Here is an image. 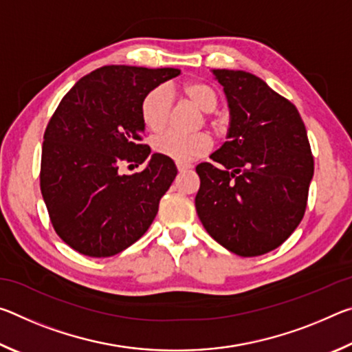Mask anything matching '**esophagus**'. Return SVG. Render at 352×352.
Listing matches in <instances>:
<instances>
[{"label": "esophagus", "instance_id": "34e87169", "mask_svg": "<svg viewBox=\"0 0 352 352\" xmlns=\"http://www.w3.org/2000/svg\"><path fill=\"white\" fill-rule=\"evenodd\" d=\"M177 169L180 170V172L189 170V169H192V164H188V163H180V162H177Z\"/></svg>", "mask_w": 352, "mask_h": 352}]
</instances>
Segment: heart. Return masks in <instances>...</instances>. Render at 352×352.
<instances>
[{
	"label": "heart",
	"instance_id": "heart-1",
	"mask_svg": "<svg viewBox=\"0 0 352 352\" xmlns=\"http://www.w3.org/2000/svg\"><path fill=\"white\" fill-rule=\"evenodd\" d=\"M182 96L195 109L205 113L214 110L217 98L210 87L200 82H188L180 88ZM141 118L146 127L162 130L169 118V94L164 88L148 91L141 102ZM152 148L157 153L180 163L194 162L211 148V138L205 132L182 135L177 132H163L152 140Z\"/></svg>",
	"mask_w": 352,
	"mask_h": 352
}]
</instances>
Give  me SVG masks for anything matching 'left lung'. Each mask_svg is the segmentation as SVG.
<instances>
[{"label":"left lung","mask_w":352,"mask_h":352,"mask_svg":"<svg viewBox=\"0 0 352 352\" xmlns=\"http://www.w3.org/2000/svg\"><path fill=\"white\" fill-rule=\"evenodd\" d=\"M230 110L226 141L195 170V210L214 241L243 258L269 253L305 216L314 158L295 105L247 71L212 69Z\"/></svg>","instance_id":"left-lung-1"}]
</instances>
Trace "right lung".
Listing matches in <instances>:
<instances>
[{
  "label": "right lung",
  "mask_w": 352,
  "mask_h": 352,
  "mask_svg": "<svg viewBox=\"0 0 352 352\" xmlns=\"http://www.w3.org/2000/svg\"><path fill=\"white\" fill-rule=\"evenodd\" d=\"M180 69L111 65L83 76L65 94L43 136L40 188L52 226L91 258L121 253L146 233L175 163L140 144L141 102ZM122 161L144 164L121 175Z\"/></svg>",
  "instance_id": "obj_1"
}]
</instances>
